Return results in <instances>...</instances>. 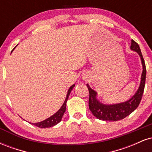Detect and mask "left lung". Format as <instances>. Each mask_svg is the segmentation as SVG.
<instances>
[{
    "label": "left lung",
    "mask_w": 152,
    "mask_h": 152,
    "mask_svg": "<svg viewBox=\"0 0 152 152\" xmlns=\"http://www.w3.org/2000/svg\"><path fill=\"white\" fill-rule=\"evenodd\" d=\"M131 50L137 52L140 56L142 64V74L141 76V81L136 93L132 96V98L124 102L118 103L114 104H102L97 99V92L92 89L87 83L86 86L89 91V100L88 106L89 109L95 117L103 121H116L126 117L139 106V103L142 100V97L144 93V86L146 81V66L143 56L141 52L140 48L134 40H132V44L130 46Z\"/></svg>",
    "instance_id": "left-lung-1"
}]
</instances>
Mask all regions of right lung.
<instances>
[{
    "instance_id": "obj_1",
    "label": "right lung",
    "mask_w": 152,
    "mask_h": 152,
    "mask_svg": "<svg viewBox=\"0 0 152 152\" xmlns=\"http://www.w3.org/2000/svg\"><path fill=\"white\" fill-rule=\"evenodd\" d=\"M75 86V84L72 85L70 88H69V91H68V93L66 94V97L65 101H64V104L61 106V107L59 109L58 111H56V113H55L53 115H52L51 116H50L49 118H46V119L43 120V121L41 122H38V123H29L31 124L34 125V126H36L39 128H50V127H52L55 125L58 124L61 121L63 116H64V113L66 111V102H67L68 99H69V94H70L71 91H72L73 88Z\"/></svg>"
}]
</instances>
